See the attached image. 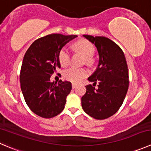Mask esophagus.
<instances>
[{"instance_id":"34e87169","label":"esophagus","mask_w":151,"mask_h":151,"mask_svg":"<svg viewBox=\"0 0 151 151\" xmlns=\"http://www.w3.org/2000/svg\"><path fill=\"white\" fill-rule=\"evenodd\" d=\"M77 86V85L76 84V83H72V88H75Z\"/></svg>"}]
</instances>
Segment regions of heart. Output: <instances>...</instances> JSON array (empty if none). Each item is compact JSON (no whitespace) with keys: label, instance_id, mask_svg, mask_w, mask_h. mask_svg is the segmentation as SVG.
I'll use <instances>...</instances> for the list:
<instances>
[{"label":"heart","instance_id":"heart-1","mask_svg":"<svg viewBox=\"0 0 151 151\" xmlns=\"http://www.w3.org/2000/svg\"><path fill=\"white\" fill-rule=\"evenodd\" d=\"M74 48L77 52L81 54L86 59V63L91 64L92 62L91 58L95 54V47L90 42L86 40H80L74 43ZM70 52L67 48H63L59 53V61L61 65L66 66L70 62ZM88 74L87 70L84 68H69L63 71V77L66 80L72 83H80Z\"/></svg>","mask_w":151,"mask_h":151}]
</instances>
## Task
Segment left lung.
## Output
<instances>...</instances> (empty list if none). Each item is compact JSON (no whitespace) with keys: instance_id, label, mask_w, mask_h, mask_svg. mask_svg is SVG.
Returning a JSON list of instances; mask_svg holds the SVG:
<instances>
[{"instance_id":"obj_1","label":"left lung","mask_w":151,"mask_h":151,"mask_svg":"<svg viewBox=\"0 0 151 151\" xmlns=\"http://www.w3.org/2000/svg\"><path fill=\"white\" fill-rule=\"evenodd\" d=\"M94 44L99 54V63L88 78L91 85L86 86L81 98L83 111L96 119H105L114 115L122 105L128 89V69L126 59L117 44L105 37L83 35Z\"/></svg>"}]
</instances>
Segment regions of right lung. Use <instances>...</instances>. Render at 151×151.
Here are the masks:
<instances>
[{
	"mask_svg": "<svg viewBox=\"0 0 151 151\" xmlns=\"http://www.w3.org/2000/svg\"><path fill=\"white\" fill-rule=\"evenodd\" d=\"M77 35L52 34L35 40L26 51L20 69V81L26 104L35 114L52 118L65 108L71 83L50 77L60 68L59 53L62 48Z\"/></svg>",
	"mask_w": 151,
	"mask_h": 151,
	"instance_id": "1",
	"label": "right lung"
}]
</instances>
